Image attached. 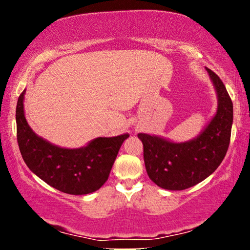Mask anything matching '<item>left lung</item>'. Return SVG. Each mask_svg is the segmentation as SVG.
Here are the masks:
<instances>
[{"label": "left lung", "instance_id": "1", "mask_svg": "<svg viewBox=\"0 0 250 250\" xmlns=\"http://www.w3.org/2000/svg\"><path fill=\"white\" fill-rule=\"evenodd\" d=\"M217 93V111L196 139L175 143L160 136L138 134L150 180L166 190H184L213 174L227 155L233 104L223 82L206 68Z\"/></svg>", "mask_w": 250, "mask_h": 250}]
</instances>
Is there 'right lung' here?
Listing matches in <instances>:
<instances>
[{"mask_svg": "<svg viewBox=\"0 0 250 250\" xmlns=\"http://www.w3.org/2000/svg\"><path fill=\"white\" fill-rule=\"evenodd\" d=\"M22 91L17 102V140L23 162L41 180L61 192L87 194L100 189L128 134L97 138L78 149L60 148L36 135L23 112Z\"/></svg>", "mask_w": 250, "mask_h": 250, "instance_id": "obj_1", "label": "right lung"}]
</instances>
